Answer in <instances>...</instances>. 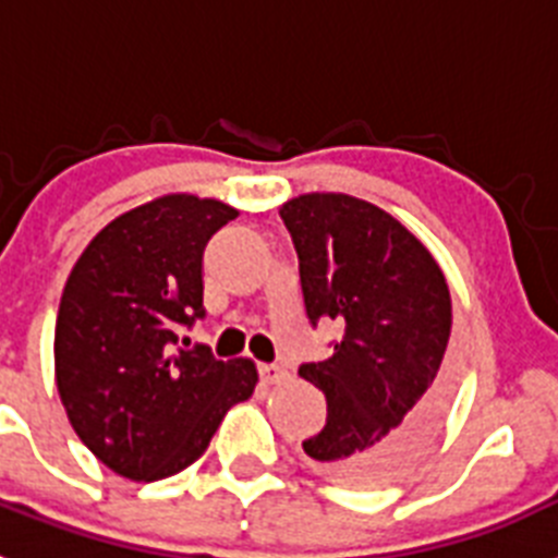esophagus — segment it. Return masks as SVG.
Returning a JSON list of instances; mask_svg holds the SVG:
<instances>
[{
    "label": "esophagus",
    "mask_w": 558,
    "mask_h": 558,
    "mask_svg": "<svg viewBox=\"0 0 558 558\" xmlns=\"http://www.w3.org/2000/svg\"><path fill=\"white\" fill-rule=\"evenodd\" d=\"M259 377H263V383H268V386H279V383L288 377V372H284L282 366H276V363H265V366H259Z\"/></svg>",
    "instance_id": "1"
}]
</instances>
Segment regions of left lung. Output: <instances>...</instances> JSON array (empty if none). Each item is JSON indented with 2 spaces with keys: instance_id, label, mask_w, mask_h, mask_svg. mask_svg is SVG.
<instances>
[{
  "instance_id": "1",
  "label": "left lung",
  "mask_w": 558,
  "mask_h": 558,
  "mask_svg": "<svg viewBox=\"0 0 558 558\" xmlns=\"http://www.w3.org/2000/svg\"><path fill=\"white\" fill-rule=\"evenodd\" d=\"M310 324L343 327L332 357L299 377L327 397V425L304 441L318 475L354 489L393 481L436 436L452 397V302L430 251L368 201L310 192L279 209Z\"/></svg>"
}]
</instances>
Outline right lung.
Segmentation results:
<instances>
[{
  "label": "right lung",
  "instance_id": "add662e5",
  "mask_svg": "<svg viewBox=\"0 0 558 558\" xmlns=\"http://www.w3.org/2000/svg\"><path fill=\"white\" fill-rule=\"evenodd\" d=\"M234 218L223 201L161 195L111 220L69 274L58 393L83 445L117 475L150 483L186 470L226 411L254 393L251 360L179 347V329L206 313V243Z\"/></svg>",
  "mask_w": 558,
  "mask_h": 558
}]
</instances>
